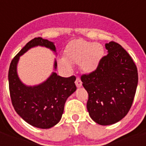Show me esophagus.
Wrapping results in <instances>:
<instances>
[{"label":"esophagus","mask_w":146,"mask_h":146,"mask_svg":"<svg viewBox=\"0 0 146 146\" xmlns=\"http://www.w3.org/2000/svg\"><path fill=\"white\" fill-rule=\"evenodd\" d=\"M75 83H76V86L78 87V88H80V87L82 86V81L80 80L79 77H76V81H75Z\"/></svg>","instance_id":"34e87169"}]
</instances>
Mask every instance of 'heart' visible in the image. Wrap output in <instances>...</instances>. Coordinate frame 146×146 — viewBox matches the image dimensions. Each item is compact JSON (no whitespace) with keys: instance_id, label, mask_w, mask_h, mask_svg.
<instances>
[{"instance_id":"1","label":"heart","mask_w":146,"mask_h":146,"mask_svg":"<svg viewBox=\"0 0 146 146\" xmlns=\"http://www.w3.org/2000/svg\"><path fill=\"white\" fill-rule=\"evenodd\" d=\"M104 55V48L99 43H93L83 39L73 40L64 50V58L59 60V65L71 69L72 65L82 64V70L91 73L97 68Z\"/></svg>"}]
</instances>
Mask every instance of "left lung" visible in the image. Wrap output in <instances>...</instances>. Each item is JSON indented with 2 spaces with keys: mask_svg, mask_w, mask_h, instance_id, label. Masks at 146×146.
I'll return each mask as SVG.
<instances>
[{
  "mask_svg": "<svg viewBox=\"0 0 146 146\" xmlns=\"http://www.w3.org/2000/svg\"><path fill=\"white\" fill-rule=\"evenodd\" d=\"M105 48L108 53L102 57L97 68L81 76L89 95V115L103 126L113 124L127 115L138 84L137 67L127 50L113 41Z\"/></svg>",
  "mask_w": 146,
  "mask_h": 146,
  "instance_id": "1",
  "label": "left lung"
}]
</instances>
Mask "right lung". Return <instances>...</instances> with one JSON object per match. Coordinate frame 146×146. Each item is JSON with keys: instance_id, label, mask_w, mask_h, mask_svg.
Listing matches in <instances>:
<instances>
[{"instance_id": "right-lung-1", "label": "right lung", "mask_w": 146, "mask_h": 146, "mask_svg": "<svg viewBox=\"0 0 146 146\" xmlns=\"http://www.w3.org/2000/svg\"><path fill=\"white\" fill-rule=\"evenodd\" d=\"M37 45L55 51L54 44L48 40L38 37L29 41L10 63L8 73L10 96L16 112L26 122L38 128L48 129L61 119L67 98L76 89V76L61 77L54 73L47 81L37 86L28 87L23 84L17 73V62L19 56Z\"/></svg>"}]
</instances>
